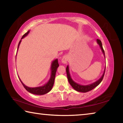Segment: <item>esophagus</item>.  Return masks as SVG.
<instances>
[{
  "label": "esophagus",
  "mask_w": 123,
  "mask_h": 123,
  "mask_svg": "<svg viewBox=\"0 0 123 123\" xmlns=\"http://www.w3.org/2000/svg\"><path fill=\"white\" fill-rule=\"evenodd\" d=\"M68 61V57L67 55H64L62 58L61 61L62 63L63 64H66L67 63V61Z\"/></svg>",
  "instance_id": "obj_1"
}]
</instances>
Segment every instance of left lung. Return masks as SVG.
Instances as JSON below:
<instances>
[{
    "label": "left lung",
    "mask_w": 123,
    "mask_h": 123,
    "mask_svg": "<svg viewBox=\"0 0 123 123\" xmlns=\"http://www.w3.org/2000/svg\"><path fill=\"white\" fill-rule=\"evenodd\" d=\"M97 43L99 45L101 49L102 52L103 53V54L105 56V52H104V50L103 49V45H102V43L100 39H97ZM106 68V66H105ZM105 69H104V73L103 74V75L101 76V77L98 80L92 83V84H91L89 85H80L79 84H77L76 82L74 81L73 80H72V79L70 76V75L69 73V66H67L66 68V73H67V78H68V80L69 81V83L70 85H71L72 87L75 90L78 91V92H83V93H86L87 92H89L91 90H92L93 88H94L95 87H96L97 86L100 84V82H101V81L103 80L104 74H105Z\"/></svg>",
    "instance_id": "obj_1"
}]
</instances>
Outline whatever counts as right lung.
Returning <instances> with one entry per match:
<instances>
[{
    "mask_svg": "<svg viewBox=\"0 0 123 123\" xmlns=\"http://www.w3.org/2000/svg\"><path fill=\"white\" fill-rule=\"evenodd\" d=\"M29 32H30V30H29L28 32L25 33V34L23 36H22L21 39L24 38L25 36H26L27 35H28ZM21 41H22V40H20L19 42V44H18L17 51H18V48H19V44H20ZM59 66V63H58L57 59L54 60V61L52 62L51 65L50 78V79L48 81V82L47 84H45V85H43V86L37 87H29L28 86H25V85L22 82V81H21V80H20L19 77H18V78H19L20 82H21V83L23 85V86H24V87L25 88L26 90L27 91H28L29 92L32 93V94H36V95H43V94H46V93H48L49 92L51 91L52 88H53V86L54 84V80H55V78L56 72L57 69Z\"/></svg>",
    "mask_w": 123,
    "mask_h": 123,
    "instance_id": "obj_1",
    "label": "right lung"
}]
</instances>
